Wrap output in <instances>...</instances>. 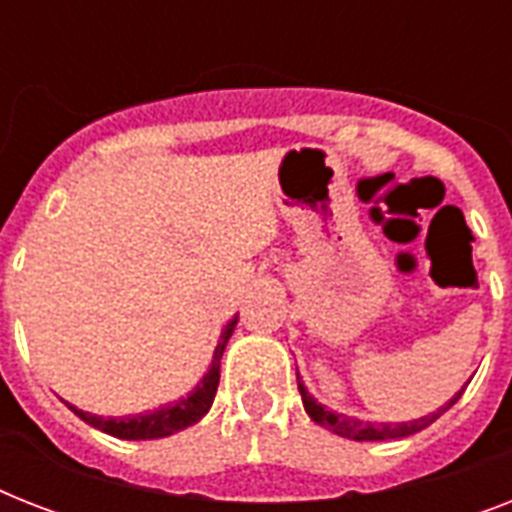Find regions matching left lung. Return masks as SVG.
I'll return each instance as SVG.
<instances>
[{
    "instance_id": "8db88e82",
    "label": "left lung",
    "mask_w": 512,
    "mask_h": 512,
    "mask_svg": "<svg viewBox=\"0 0 512 512\" xmlns=\"http://www.w3.org/2000/svg\"><path fill=\"white\" fill-rule=\"evenodd\" d=\"M297 390H300V396H303V406L305 412H308V417H311L313 422H319L321 428L332 430V433H337V436L342 438H350V441H388V438H406L412 436V433H420L422 428H428L430 422H436L449 406L457 404V398L462 396V390L465 388H462L449 404L441 406L438 412L425 414L420 420L409 422H364L356 420V417H348V414L332 412V409L319 404V401L308 393V388H305L303 380H300V372H297Z\"/></svg>"
}]
</instances>
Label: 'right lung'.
<instances>
[{"label": "right lung", "instance_id": "right-lung-1", "mask_svg": "<svg viewBox=\"0 0 512 512\" xmlns=\"http://www.w3.org/2000/svg\"><path fill=\"white\" fill-rule=\"evenodd\" d=\"M236 321H239V316H233V319L225 324L207 374L201 377L199 385H196L188 396L177 398L172 404L159 406L154 412L132 414V417H98V414L76 409L74 404H68V409H71L76 417H82V420L87 422V425H92V428L103 430V433H108V436L114 438H124V441H148V438H164L177 433V430H185L188 425H193V422H199L201 417L209 412L212 401H215L217 382H220V358H223L225 345H228L233 329H236Z\"/></svg>", "mask_w": 512, "mask_h": 512}]
</instances>
